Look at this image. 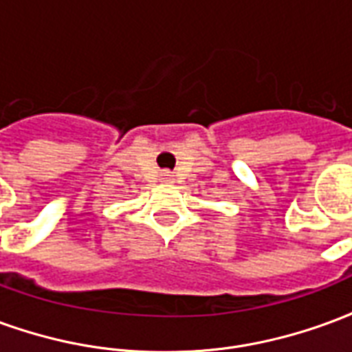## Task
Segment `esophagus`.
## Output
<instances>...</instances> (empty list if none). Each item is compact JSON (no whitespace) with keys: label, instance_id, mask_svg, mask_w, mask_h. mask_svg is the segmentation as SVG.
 <instances>
[{"label":"esophagus","instance_id":"1","mask_svg":"<svg viewBox=\"0 0 352 352\" xmlns=\"http://www.w3.org/2000/svg\"><path fill=\"white\" fill-rule=\"evenodd\" d=\"M162 181H166V183L173 181V175H171V171H162Z\"/></svg>","mask_w":352,"mask_h":352}]
</instances>
